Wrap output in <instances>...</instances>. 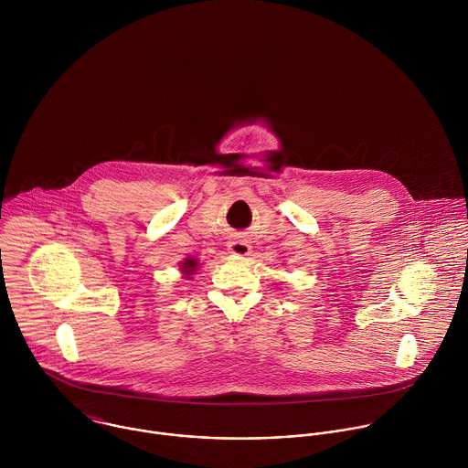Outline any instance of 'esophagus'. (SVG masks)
Here are the masks:
<instances>
[{
  "label": "esophagus",
  "mask_w": 468,
  "mask_h": 468,
  "mask_svg": "<svg viewBox=\"0 0 468 468\" xmlns=\"http://www.w3.org/2000/svg\"><path fill=\"white\" fill-rule=\"evenodd\" d=\"M250 243L245 239H234L229 243V252L234 256H249L250 254Z\"/></svg>",
  "instance_id": "esophagus-1"
}]
</instances>
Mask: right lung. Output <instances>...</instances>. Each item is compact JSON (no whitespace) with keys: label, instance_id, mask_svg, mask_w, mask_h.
<instances>
[{"label":"right lung","instance_id":"1","mask_svg":"<svg viewBox=\"0 0 468 468\" xmlns=\"http://www.w3.org/2000/svg\"><path fill=\"white\" fill-rule=\"evenodd\" d=\"M186 265H187V267H191V270H193V267H195V263H193V260H191V261H187V263H186Z\"/></svg>","mask_w":468,"mask_h":468}]
</instances>
